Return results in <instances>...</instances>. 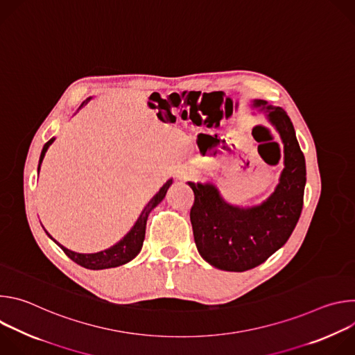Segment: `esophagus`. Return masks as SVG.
Returning <instances> with one entry per match:
<instances>
[{"label":"esophagus","mask_w":355,"mask_h":355,"mask_svg":"<svg viewBox=\"0 0 355 355\" xmlns=\"http://www.w3.org/2000/svg\"><path fill=\"white\" fill-rule=\"evenodd\" d=\"M192 175H193V173H192L191 170H187V168H181V170L177 171V177H178L180 180H188V178H191Z\"/></svg>","instance_id":"34e87169"}]
</instances>
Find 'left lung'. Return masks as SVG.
Segmentation results:
<instances>
[{"mask_svg":"<svg viewBox=\"0 0 355 355\" xmlns=\"http://www.w3.org/2000/svg\"><path fill=\"white\" fill-rule=\"evenodd\" d=\"M284 143V170L274 192L260 205L233 207L214 184L188 182L193 239L200 257L225 271L243 272L263 264L292 234L303 207L306 164L293 125L279 107L256 99Z\"/></svg>","mask_w":355,"mask_h":355,"instance_id":"1","label":"left lung"}]
</instances>
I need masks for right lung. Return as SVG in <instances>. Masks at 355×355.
<instances>
[{
	"mask_svg": "<svg viewBox=\"0 0 355 355\" xmlns=\"http://www.w3.org/2000/svg\"><path fill=\"white\" fill-rule=\"evenodd\" d=\"M91 99L87 98L84 103L81 104V107L84 104H87L88 101ZM80 107V108H81ZM55 141V137L50 139L44 146H43V150L40 153V159H39V166H37V171L40 170V164L43 162V157L46 155V151L49 148V146L52 144ZM173 184V180H168L162 188L160 191L151 198L148 200V204L144 207V209L141 211L139 219L136 220V223L133 225V227L129 230V233L121 240L118 241L116 244H114L112 247L107 248V250H103V251H98V252H92V254H83V252H76V251H71L66 247H63L62 244H59L52 236H50L47 232V236L52 239L63 251L64 254L73 260L76 264L84 267V268H88V270H105V268H114V267H119V266H123L126 263H129L130 260H133L139 252L141 250V245H143V240H144V234H146V222H147V218H148V214L153 211L160 202L164 199L166 193H167V189L170 188V185Z\"/></svg>",
	"mask_w": 355,
	"mask_h": 355,
	"instance_id": "obj_1",
	"label": "right lung"
}]
</instances>
